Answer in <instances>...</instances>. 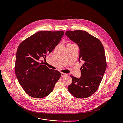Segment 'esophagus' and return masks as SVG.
I'll return each instance as SVG.
<instances>
[{
    "label": "esophagus",
    "mask_w": 123,
    "mask_h": 123,
    "mask_svg": "<svg viewBox=\"0 0 123 123\" xmlns=\"http://www.w3.org/2000/svg\"><path fill=\"white\" fill-rule=\"evenodd\" d=\"M66 75H67L66 73H63V72H61V76L62 77H64Z\"/></svg>",
    "instance_id": "1"
}]
</instances>
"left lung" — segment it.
<instances>
[{
    "mask_svg": "<svg viewBox=\"0 0 123 123\" xmlns=\"http://www.w3.org/2000/svg\"><path fill=\"white\" fill-rule=\"evenodd\" d=\"M65 35L79 46V60L83 62L80 68L81 77L78 79L71 75L72 81L68 90L77 98H88L97 90L105 72L106 61L104 47L98 39L85 31L69 30Z\"/></svg>",
    "mask_w": 123,
    "mask_h": 123,
    "instance_id": "1",
    "label": "left lung"
}]
</instances>
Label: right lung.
<instances>
[{
  "label": "right lung",
  "instance_id": "right-lung-1",
  "mask_svg": "<svg viewBox=\"0 0 123 123\" xmlns=\"http://www.w3.org/2000/svg\"><path fill=\"white\" fill-rule=\"evenodd\" d=\"M63 31H40L19 44L15 70L18 80L25 92L35 98L49 95L61 77V73L43 65L40 60L52 52L64 35Z\"/></svg>",
  "mask_w": 123,
  "mask_h": 123
}]
</instances>
